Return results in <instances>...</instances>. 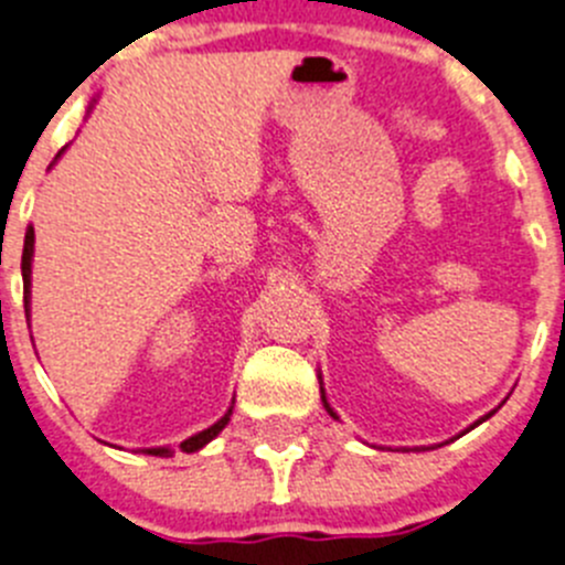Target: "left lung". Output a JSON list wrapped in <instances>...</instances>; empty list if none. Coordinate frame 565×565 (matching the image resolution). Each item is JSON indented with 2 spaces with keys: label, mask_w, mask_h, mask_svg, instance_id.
I'll list each match as a JSON object with an SVG mask.
<instances>
[{
  "label": "left lung",
  "mask_w": 565,
  "mask_h": 565,
  "mask_svg": "<svg viewBox=\"0 0 565 565\" xmlns=\"http://www.w3.org/2000/svg\"><path fill=\"white\" fill-rule=\"evenodd\" d=\"M319 377H322V375H319ZM322 403H324V408H328V414H330V417H333V420H335V412H333V408H330V403H328V397H324V390H322ZM490 414H493V412H490ZM490 414H484V417H482V420H476V423H473V426H479V423H484V420H488V417H490ZM473 426H470V428H473Z\"/></svg>",
  "instance_id": "1"
}]
</instances>
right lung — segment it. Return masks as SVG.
<instances>
[{"instance_id": "obj_1", "label": "right lung", "mask_w": 565, "mask_h": 565, "mask_svg": "<svg viewBox=\"0 0 565 565\" xmlns=\"http://www.w3.org/2000/svg\"><path fill=\"white\" fill-rule=\"evenodd\" d=\"M92 108H95V100L89 103V111H92ZM64 151H66V148H61L58 157H55V162H58L61 153H64ZM53 164H50V168H53ZM33 252H35V232H33V226H30L28 235H24V252H22L24 313H28V317H30V286H33ZM230 417H232V406L226 408V414H224V417H221L218 423H212L210 428H204V431H199V434H193V437L184 439V443H181V451H188V454L201 451V448H204L206 443H212V439H215L221 431H224L226 423H230ZM142 454H151V457H170V454H173V448H168V445H162V448H142Z\"/></svg>"}]
</instances>
